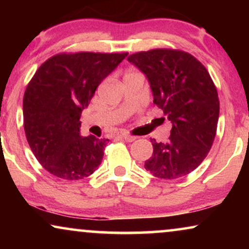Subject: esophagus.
<instances>
[{
    "instance_id": "esophagus-1",
    "label": "esophagus",
    "mask_w": 249,
    "mask_h": 249,
    "mask_svg": "<svg viewBox=\"0 0 249 249\" xmlns=\"http://www.w3.org/2000/svg\"><path fill=\"white\" fill-rule=\"evenodd\" d=\"M120 137L121 138H124L125 142H134L135 139H136V137L135 136H130V135H125V134H122V135H120Z\"/></svg>"
}]
</instances>
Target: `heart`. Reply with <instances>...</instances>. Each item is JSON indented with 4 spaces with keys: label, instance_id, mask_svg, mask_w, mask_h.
I'll use <instances>...</instances> for the list:
<instances>
[{
    "label": "heart",
    "instance_id": "1",
    "mask_svg": "<svg viewBox=\"0 0 249 249\" xmlns=\"http://www.w3.org/2000/svg\"><path fill=\"white\" fill-rule=\"evenodd\" d=\"M127 74H136V72H128ZM127 74H125V76H127Z\"/></svg>",
    "mask_w": 249,
    "mask_h": 249
}]
</instances>
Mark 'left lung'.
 I'll return each mask as SVG.
<instances>
[{"instance_id":"8db88e82","label":"left lung","mask_w":249,"mask_h":249,"mask_svg":"<svg viewBox=\"0 0 249 249\" xmlns=\"http://www.w3.org/2000/svg\"><path fill=\"white\" fill-rule=\"evenodd\" d=\"M147 78L154 100L172 128L169 141L152 139L145 169L161 179L194 171L212 147L219 120L217 91L206 68L183 51L156 49L128 56Z\"/></svg>"}]
</instances>
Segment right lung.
<instances>
[{
  "label": "right lung",
  "mask_w": 249,
  "mask_h": 249,
  "mask_svg": "<svg viewBox=\"0 0 249 249\" xmlns=\"http://www.w3.org/2000/svg\"><path fill=\"white\" fill-rule=\"evenodd\" d=\"M128 53L56 54L46 60L23 95V128L34 155L51 175L66 180L90 176L108 139L80 135V115L95 90Z\"/></svg>",
  "instance_id": "right-lung-1"
}]
</instances>
